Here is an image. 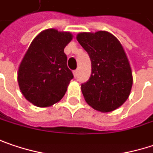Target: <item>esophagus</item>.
<instances>
[{"mask_svg": "<svg viewBox=\"0 0 153 153\" xmlns=\"http://www.w3.org/2000/svg\"><path fill=\"white\" fill-rule=\"evenodd\" d=\"M74 77L78 76V70H74Z\"/></svg>", "mask_w": 153, "mask_h": 153, "instance_id": "esophagus-1", "label": "esophagus"}]
</instances>
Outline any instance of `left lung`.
Masks as SVG:
<instances>
[{
    "instance_id": "8db88e82",
    "label": "left lung",
    "mask_w": 153,
    "mask_h": 153,
    "mask_svg": "<svg viewBox=\"0 0 153 153\" xmlns=\"http://www.w3.org/2000/svg\"><path fill=\"white\" fill-rule=\"evenodd\" d=\"M77 40L92 62L91 76L81 84L85 101L100 112L117 109L129 97L132 85L131 69L120 42L105 31L80 33Z\"/></svg>"
}]
</instances>
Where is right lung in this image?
Masks as SVG:
<instances>
[{"label": "right lung", "instance_id": "right-lung-1", "mask_svg": "<svg viewBox=\"0 0 153 153\" xmlns=\"http://www.w3.org/2000/svg\"><path fill=\"white\" fill-rule=\"evenodd\" d=\"M68 32L47 29L32 41L18 72V83L24 97L39 107L59 101L74 78L68 68L64 48L71 41Z\"/></svg>", "mask_w": 153, "mask_h": 153}]
</instances>
